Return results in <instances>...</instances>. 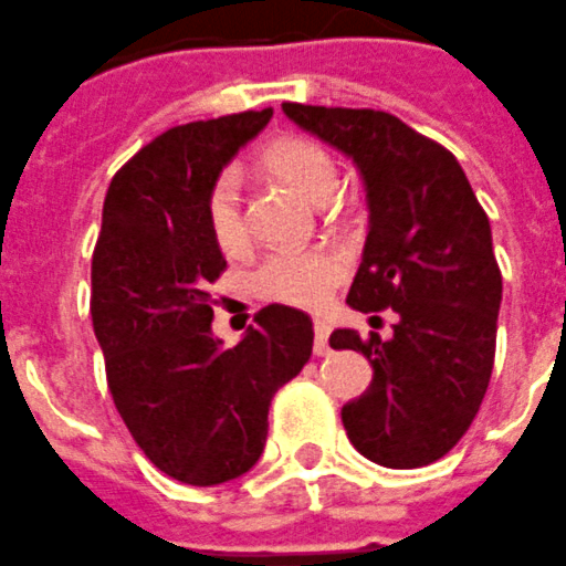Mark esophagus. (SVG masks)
<instances>
[{"mask_svg":"<svg viewBox=\"0 0 566 566\" xmlns=\"http://www.w3.org/2000/svg\"><path fill=\"white\" fill-rule=\"evenodd\" d=\"M328 334H332V326L326 321H315V354L326 356L328 354Z\"/></svg>","mask_w":566,"mask_h":566,"instance_id":"esophagus-1","label":"esophagus"}]
</instances>
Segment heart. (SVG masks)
I'll return each instance as SVG.
<instances>
[{"mask_svg":"<svg viewBox=\"0 0 566 566\" xmlns=\"http://www.w3.org/2000/svg\"><path fill=\"white\" fill-rule=\"evenodd\" d=\"M262 166L268 174L282 179L301 196L315 205L332 199L337 190V163L326 146L310 137H279L262 151ZM207 227L221 251L234 254L245 245L243 205H240L238 171H223L207 193ZM348 273V262L339 251H271L260 265L251 271L249 284L260 298L276 304L317 310L332 298L334 287Z\"/></svg>","mask_w":566,"mask_h":566,"instance_id":"b5f03b06","label":"heart"}]
</instances>
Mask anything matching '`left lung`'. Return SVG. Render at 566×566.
I'll return each mask as SVG.
<instances>
[{
  "mask_svg": "<svg viewBox=\"0 0 566 566\" xmlns=\"http://www.w3.org/2000/svg\"><path fill=\"white\" fill-rule=\"evenodd\" d=\"M284 115L350 157L370 227L348 304L395 310L392 337L337 328L332 348L361 350L373 381L343 406L356 451L392 470L426 468L470 429L495 365L503 279L457 157L381 109L282 104Z\"/></svg>",
  "mask_w": 566,
  "mask_h": 566,
  "instance_id": "left-lung-1",
  "label": "left lung"
}]
</instances>
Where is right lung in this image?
<instances>
[{
  "mask_svg": "<svg viewBox=\"0 0 566 566\" xmlns=\"http://www.w3.org/2000/svg\"><path fill=\"white\" fill-rule=\"evenodd\" d=\"M273 109L174 126L109 182L91 262L93 334L129 434L157 470L190 486L249 473L268 409L312 356V321L256 312L238 345L212 334L210 284L227 268L207 227V193Z\"/></svg>",
  "mask_w": 566,
  "mask_h": 566,
  "instance_id": "obj_1",
  "label": "right lung"
}]
</instances>
